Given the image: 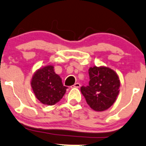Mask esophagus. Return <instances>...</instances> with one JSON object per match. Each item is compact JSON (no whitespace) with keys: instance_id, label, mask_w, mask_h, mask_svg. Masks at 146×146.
Returning a JSON list of instances; mask_svg holds the SVG:
<instances>
[{"instance_id":"esophagus-1","label":"esophagus","mask_w":146,"mask_h":146,"mask_svg":"<svg viewBox=\"0 0 146 146\" xmlns=\"http://www.w3.org/2000/svg\"><path fill=\"white\" fill-rule=\"evenodd\" d=\"M81 86V84L79 83H75L74 84L72 85V86H71L72 88H79Z\"/></svg>"}]
</instances>
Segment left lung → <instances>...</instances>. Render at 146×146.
<instances>
[{"label":"left lung","mask_w":146,"mask_h":146,"mask_svg":"<svg viewBox=\"0 0 146 146\" xmlns=\"http://www.w3.org/2000/svg\"><path fill=\"white\" fill-rule=\"evenodd\" d=\"M89 85L81 87L87 104L96 111H103L116 102L119 94L120 79L115 71L104 66L90 67Z\"/></svg>","instance_id":"1"}]
</instances>
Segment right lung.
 Instances as JSON below:
<instances>
[{"label":"right lung","mask_w":146,"mask_h":146,"mask_svg":"<svg viewBox=\"0 0 146 146\" xmlns=\"http://www.w3.org/2000/svg\"><path fill=\"white\" fill-rule=\"evenodd\" d=\"M31 86L36 98L44 105L55 104L66 92L67 86L54 72L52 65H47L37 70L31 79Z\"/></svg>","instance_id":"right-lung-1"}]
</instances>
